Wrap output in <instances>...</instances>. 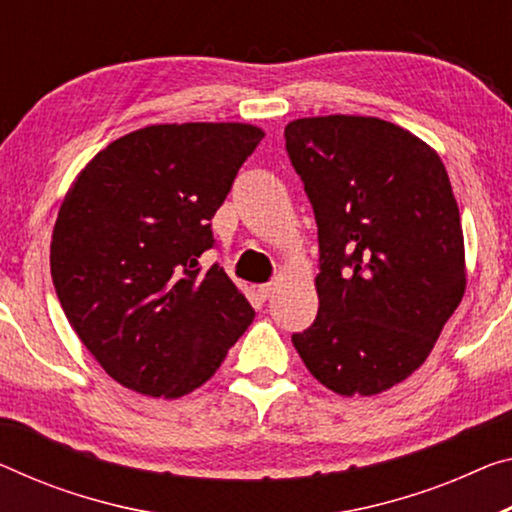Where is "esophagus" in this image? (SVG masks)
I'll list each match as a JSON object with an SVG mask.
<instances>
[{"label":"esophagus","instance_id":"34e87169","mask_svg":"<svg viewBox=\"0 0 512 512\" xmlns=\"http://www.w3.org/2000/svg\"><path fill=\"white\" fill-rule=\"evenodd\" d=\"M274 290H277L274 283H261V286H258V297H261V300H270V297L274 295Z\"/></svg>","mask_w":512,"mask_h":512}]
</instances>
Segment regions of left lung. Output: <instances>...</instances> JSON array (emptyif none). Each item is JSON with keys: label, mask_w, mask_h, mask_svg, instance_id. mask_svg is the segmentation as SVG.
<instances>
[{"label": "left lung", "mask_w": 512, "mask_h": 512, "mask_svg": "<svg viewBox=\"0 0 512 512\" xmlns=\"http://www.w3.org/2000/svg\"><path fill=\"white\" fill-rule=\"evenodd\" d=\"M283 135L320 242L318 316L293 345L338 396H375L428 359L465 295L451 180L435 148L375 116H309Z\"/></svg>", "instance_id": "1"}]
</instances>
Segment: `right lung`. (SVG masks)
<instances>
[{"label": "right lung", "mask_w": 512, "mask_h": 512, "mask_svg": "<svg viewBox=\"0 0 512 512\" xmlns=\"http://www.w3.org/2000/svg\"><path fill=\"white\" fill-rule=\"evenodd\" d=\"M265 132L162 123L116 139L77 174L52 231L64 313L109 377L151 398L208 382L254 309L219 265L210 219Z\"/></svg>", "instance_id": "1"}]
</instances>
